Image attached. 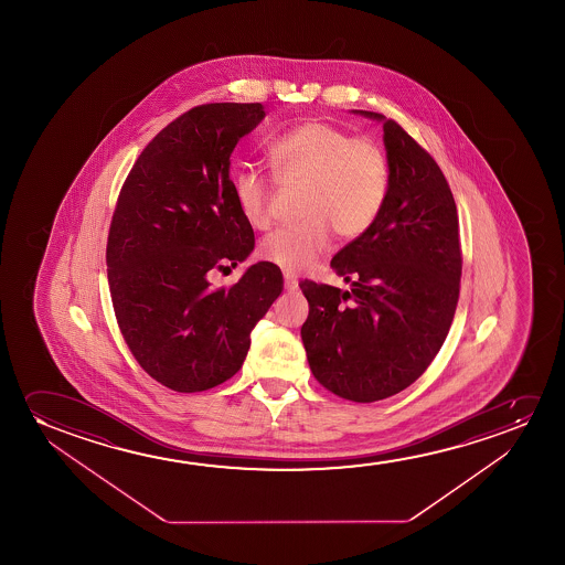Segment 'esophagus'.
Here are the masks:
<instances>
[{
	"label": "esophagus",
	"mask_w": 565,
	"mask_h": 565,
	"mask_svg": "<svg viewBox=\"0 0 565 565\" xmlns=\"http://www.w3.org/2000/svg\"><path fill=\"white\" fill-rule=\"evenodd\" d=\"M284 286H286V291H297L299 281L291 274H284Z\"/></svg>",
	"instance_id": "esophagus-1"
}]
</instances>
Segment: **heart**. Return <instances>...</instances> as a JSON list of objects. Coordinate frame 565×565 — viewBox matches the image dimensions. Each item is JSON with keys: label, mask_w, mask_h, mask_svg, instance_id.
Masks as SVG:
<instances>
[{"label": "heart", "mask_w": 565, "mask_h": 565, "mask_svg": "<svg viewBox=\"0 0 565 565\" xmlns=\"http://www.w3.org/2000/svg\"><path fill=\"white\" fill-rule=\"evenodd\" d=\"M266 152L281 183L302 186L297 199L301 220L274 230L258 247L266 263L305 270L328 250L332 232L356 239L382 214L392 171L376 140L351 137L341 127L312 119L271 139ZM232 191L243 220L264 230L270 222L271 191L263 171H235Z\"/></svg>", "instance_id": "obj_1"}]
</instances>
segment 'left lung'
I'll return each mask as SVG.
<instances>
[{
	"instance_id": "8db88e82",
	"label": "left lung",
	"mask_w": 565,
	"mask_h": 565,
	"mask_svg": "<svg viewBox=\"0 0 565 565\" xmlns=\"http://www.w3.org/2000/svg\"><path fill=\"white\" fill-rule=\"evenodd\" d=\"M384 125L390 193L371 230L333 256L349 291L305 279L301 338L315 379L343 399L399 394L428 369L456 315L461 248L456 201L438 163L394 119Z\"/></svg>"
}]
</instances>
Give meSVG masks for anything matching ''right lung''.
Instances as JSON below:
<instances>
[{
  "instance_id": "1",
  "label": "right lung",
  "mask_w": 565,
  "mask_h": 565,
  "mask_svg": "<svg viewBox=\"0 0 565 565\" xmlns=\"http://www.w3.org/2000/svg\"><path fill=\"white\" fill-rule=\"evenodd\" d=\"M266 117L263 104H204L148 142L117 199L106 263L117 324L132 356L181 394L232 379L250 332L284 289L276 264L212 287L255 248L233 199L235 145Z\"/></svg>"
}]
</instances>
